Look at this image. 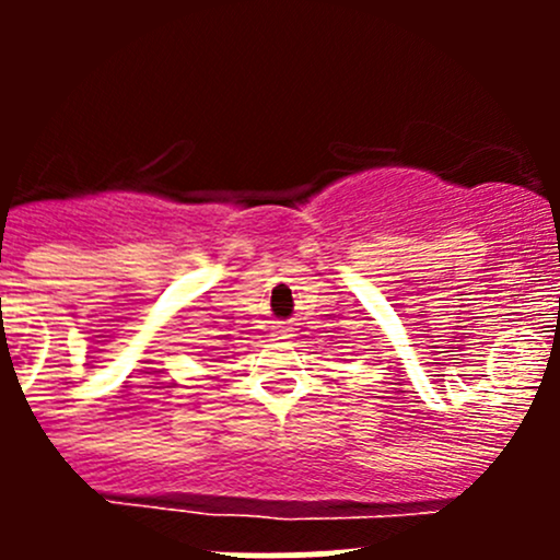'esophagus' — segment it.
Listing matches in <instances>:
<instances>
[{
	"label": "esophagus",
	"mask_w": 560,
	"mask_h": 560,
	"mask_svg": "<svg viewBox=\"0 0 560 560\" xmlns=\"http://www.w3.org/2000/svg\"><path fill=\"white\" fill-rule=\"evenodd\" d=\"M270 336H273L276 341H290V338L295 336V330H292V327H287V325H279V327H273V332H270Z\"/></svg>",
	"instance_id": "obj_1"
}]
</instances>
